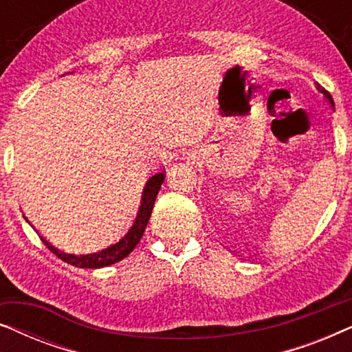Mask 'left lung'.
Wrapping results in <instances>:
<instances>
[{
    "mask_svg": "<svg viewBox=\"0 0 352 352\" xmlns=\"http://www.w3.org/2000/svg\"><path fill=\"white\" fill-rule=\"evenodd\" d=\"M317 89H319V91H320V93L325 96V98H327V100H329V102H330V105H331V107H335V102H333V99H331V96H330V93H329V91H325L324 88H322V86H320L319 83H317Z\"/></svg>",
    "mask_w": 352,
    "mask_h": 352,
    "instance_id": "left-lung-1",
    "label": "left lung"
}]
</instances>
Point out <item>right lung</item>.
Wrapping results in <instances>:
<instances>
[{"label": "right lung", "instance_id": "right-lung-1", "mask_svg": "<svg viewBox=\"0 0 352 352\" xmlns=\"http://www.w3.org/2000/svg\"><path fill=\"white\" fill-rule=\"evenodd\" d=\"M165 181V173H157L153 175L151 179L146 182V187L142 190V197H141V206H139V211L136 214V219L129 230L124 235L123 239H120L117 243L110 245V247L100 250V252L96 253H88V254H72V253H65L62 250L56 248L54 245H51L47 240L40 235L41 242L46 245L47 248L51 250L52 253L56 254L57 258L64 259L65 263L72 264V266L76 267H86V269H99V267H105L110 266V264L122 261L128 256L129 253L136 248V245L141 240L144 230L147 228L148 219H151L152 214V208L153 204H155L157 194L160 190V187Z\"/></svg>", "mask_w": 352, "mask_h": 352}]
</instances>
